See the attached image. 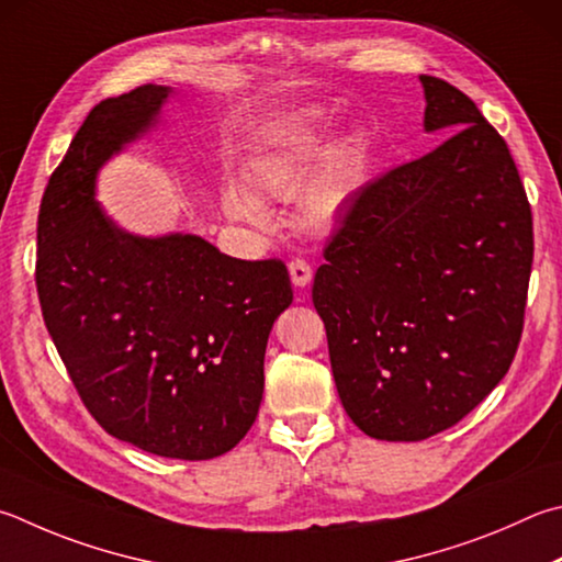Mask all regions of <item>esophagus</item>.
I'll return each instance as SVG.
<instances>
[{
	"instance_id": "1",
	"label": "esophagus",
	"mask_w": 562,
	"mask_h": 562,
	"mask_svg": "<svg viewBox=\"0 0 562 562\" xmlns=\"http://www.w3.org/2000/svg\"><path fill=\"white\" fill-rule=\"evenodd\" d=\"M290 278L294 282V288H307L312 282V265L302 258L290 260Z\"/></svg>"
}]
</instances>
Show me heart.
<instances>
[{"mask_svg":"<svg viewBox=\"0 0 562 562\" xmlns=\"http://www.w3.org/2000/svg\"><path fill=\"white\" fill-rule=\"evenodd\" d=\"M316 147H319V132H314V127H300L290 137L278 142L270 151L258 157L250 169V183L255 193L268 199H292L300 191L304 177H307ZM353 165L356 159L351 149L336 151L322 175L302 193L300 213L304 226L312 231H329L334 226L353 189ZM258 196L243 189H228L226 211L233 218L262 226L268 221V211H265Z\"/></svg>","mask_w":562,"mask_h":562,"instance_id":"1","label":"heart"}]
</instances>
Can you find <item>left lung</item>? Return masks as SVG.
<instances>
[{
    "instance_id": "8db88e82",
    "label": "left lung",
    "mask_w": 562,
    "mask_h": 562,
    "mask_svg": "<svg viewBox=\"0 0 562 562\" xmlns=\"http://www.w3.org/2000/svg\"><path fill=\"white\" fill-rule=\"evenodd\" d=\"M425 157L349 199L312 302L341 405L375 440L417 442L494 391L521 341L533 216L506 139L462 90L420 76Z\"/></svg>"
}]
</instances>
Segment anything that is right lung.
I'll use <instances>...</instances> for the list:
<instances>
[{
  "label": "right lung",
  "instance_id": "obj_1",
  "mask_svg": "<svg viewBox=\"0 0 562 562\" xmlns=\"http://www.w3.org/2000/svg\"><path fill=\"white\" fill-rule=\"evenodd\" d=\"M169 95L142 86L100 100L48 179L36 226L46 329L105 432L171 459H213L258 417L265 346L292 304L278 258L238 260L199 236L139 238L95 201L105 161Z\"/></svg>",
  "mask_w": 562,
  "mask_h": 562
}]
</instances>
